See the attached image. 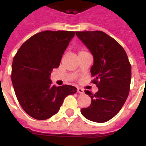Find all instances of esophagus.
I'll return each instance as SVG.
<instances>
[{
  "label": "esophagus",
  "mask_w": 146,
  "mask_h": 146,
  "mask_svg": "<svg viewBox=\"0 0 146 146\" xmlns=\"http://www.w3.org/2000/svg\"><path fill=\"white\" fill-rule=\"evenodd\" d=\"M77 92H78V93H80V94H84V90L82 89H81V88H78L77 89Z\"/></svg>",
  "instance_id": "esophagus-1"
}]
</instances>
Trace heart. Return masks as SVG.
I'll list each match as a JSON object with an SVG mask.
<instances>
[{
	"instance_id": "obj_1",
	"label": "heart",
	"mask_w": 146,
	"mask_h": 146,
	"mask_svg": "<svg viewBox=\"0 0 146 146\" xmlns=\"http://www.w3.org/2000/svg\"><path fill=\"white\" fill-rule=\"evenodd\" d=\"M85 52H87V51H86L85 50H80V52H79V54H82V53H85Z\"/></svg>"
}]
</instances>
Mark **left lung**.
<instances>
[{
	"mask_svg": "<svg viewBox=\"0 0 146 146\" xmlns=\"http://www.w3.org/2000/svg\"><path fill=\"white\" fill-rule=\"evenodd\" d=\"M76 35L93 56L90 71L98 88L96 94L85 91L92 103L82 108L81 113L93 122H107L120 111L128 97L131 65L123 47L104 32H76Z\"/></svg>",
	"mask_w": 146,
	"mask_h": 146,
	"instance_id": "1",
	"label": "left lung"
}]
</instances>
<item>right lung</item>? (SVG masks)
<instances>
[{
	"label": "right lung",
	"mask_w": 146,
	"mask_h": 146,
	"mask_svg": "<svg viewBox=\"0 0 146 146\" xmlns=\"http://www.w3.org/2000/svg\"><path fill=\"white\" fill-rule=\"evenodd\" d=\"M75 32L44 31L25 42L15 55L11 80L19 104L36 120L48 119L60 110L64 98L77 89L73 86H55L50 80Z\"/></svg>",
	"instance_id": "add662e5"
}]
</instances>
